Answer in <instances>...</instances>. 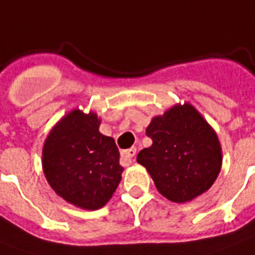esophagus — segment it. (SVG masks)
<instances>
[{
    "label": "esophagus",
    "instance_id": "34e87169",
    "mask_svg": "<svg viewBox=\"0 0 255 255\" xmlns=\"http://www.w3.org/2000/svg\"><path fill=\"white\" fill-rule=\"evenodd\" d=\"M135 154H137V148L131 147V148H129V150H125V151L122 152V156H124V158H126V159L131 160L134 156H135Z\"/></svg>",
    "mask_w": 255,
    "mask_h": 255
}]
</instances>
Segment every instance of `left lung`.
I'll return each mask as SVG.
<instances>
[{"instance_id": "left-lung-1", "label": "left lung", "mask_w": 255, "mask_h": 255, "mask_svg": "<svg viewBox=\"0 0 255 255\" xmlns=\"http://www.w3.org/2000/svg\"><path fill=\"white\" fill-rule=\"evenodd\" d=\"M152 139L137 162L146 167L156 189L174 203L200 196L215 183L223 154L216 131L188 103L156 116L146 129Z\"/></svg>"}]
</instances>
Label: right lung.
<instances>
[{"label":"right lung","mask_w":255,"mask_h":255,"mask_svg":"<svg viewBox=\"0 0 255 255\" xmlns=\"http://www.w3.org/2000/svg\"><path fill=\"white\" fill-rule=\"evenodd\" d=\"M99 126L96 113L75 109L52 128L42 151L51 188L70 204L88 211L111 200L124 171L115 139L100 133Z\"/></svg>","instance_id":"1"}]
</instances>
